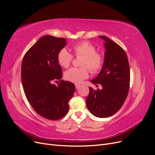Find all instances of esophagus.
<instances>
[{
	"label": "esophagus",
	"mask_w": 155,
	"mask_h": 155,
	"mask_svg": "<svg viewBox=\"0 0 155 155\" xmlns=\"http://www.w3.org/2000/svg\"><path fill=\"white\" fill-rule=\"evenodd\" d=\"M75 87H76V89H78V88H79V87H81V85H78V84H76V85H75Z\"/></svg>",
	"instance_id": "esophagus-1"
}]
</instances>
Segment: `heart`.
Segmentation results:
<instances>
[{
  "instance_id": "b5f03b06",
  "label": "heart",
  "mask_w": 155,
  "mask_h": 155,
  "mask_svg": "<svg viewBox=\"0 0 155 155\" xmlns=\"http://www.w3.org/2000/svg\"><path fill=\"white\" fill-rule=\"evenodd\" d=\"M74 54L76 57H83L81 66L82 68H71L64 72L66 80L74 83H81L83 79L88 77V69L92 72H97L104 64V58L100 53L96 52L95 46L88 41H82L72 46ZM59 64L67 68L72 61L73 55L65 48L60 50L57 55Z\"/></svg>"
}]
</instances>
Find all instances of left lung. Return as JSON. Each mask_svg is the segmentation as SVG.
<instances>
[{
  "instance_id": "left-lung-1",
  "label": "left lung",
  "mask_w": 155,
  "mask_h": 155,
  "mask_svg": "<svg viewBox=\"0 0 155 155\" xmlns=\"http://www.w3.org/2000/svg\"><path fill=\"white\" fill-rule=\"evenodd\" d=\"M104 62L100 74L91 82L102 88L96 91L89 87L86 104L91 113L98 118L114 114L123 105L128 95L130 85V68L124 50L105 36Z\"/></svg>"
}]
</instances>
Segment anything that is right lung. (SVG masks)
Returning <instances> with one entry per match:
<instances>
[{"instance_id":"add662e5","label":"right lung","mask_w":155,"mask_h":155,"mask_svg":"<svg viewBox=\"0 0 155 155\" xmlns=\"http://www.w3.org/2000/svg\"><path fill=\"white\" fill-rule=\"evenodd\" d=\"M67 45L64 38L45 35L27 51L22 59L21 79L28 101L43 118L57 120L67 114L74 84L61 80L62 68L57 55ZM59 81L58 86L53 84Z\"/></svg>"}]
</instances>
